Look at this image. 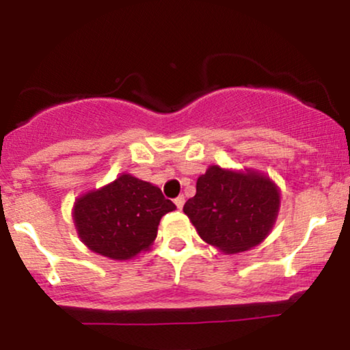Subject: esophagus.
I'll return each instance as SVG.
<instances>
[{
    "label": "esophagus",
    "instance_id": "34e87169",
    "mask_svg": "<svg viewBox=\"0 0 350 350\" xmlns=\"http://www.w3.org/2000/svg\"><path fill=\"white\" fill-rule=\"evenodd\" d=\"M184 202H186V200H184V196H179V198L174 199V204H176V207H178V208H183Z\"/></svg>",
    "mask_w": 350,
    "mask_h": 350
}]
</instances>
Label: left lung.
Masks as SVG:
<instances>
[{"instance_id":"left-lung-1","label":"left lung","mask_w":350,"mask_h":350,"mask_svg":"<svg viewBox=\"0 0 350 350\" xmlns=\"http://www.w3.org/2000/svg\"><path fill=\"white\" fill-rule=\"evenodd\" d=\"M278 207L280 192L268 178L211 166L183 211L200 239L226 253H239L263 242Z\"/></svg>"}]
</instances>
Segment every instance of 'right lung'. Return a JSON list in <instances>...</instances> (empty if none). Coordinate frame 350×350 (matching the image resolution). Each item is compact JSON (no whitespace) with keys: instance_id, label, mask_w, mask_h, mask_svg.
<instances>
[{"instance_id":"obj_1","label":"right lung","mask_w":350,"mask_h":350,"mask_svg":"<svg viewBox=\"0 0 350 350\" xmlns=\"http://www.w3.org/2000/svg\"><path fill=\"white\" fill-rule=\"evenodd\" d=\"M174 208L161 189L123 174L80 198L74 220L79 237L90 250L108 258L128 260L150 247L161 217Z\"/></svg>"}]
</instances>
